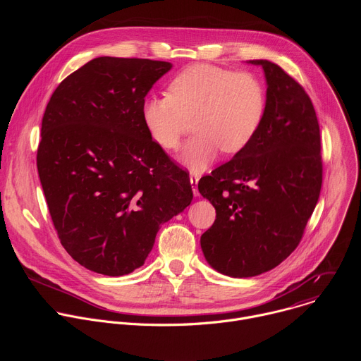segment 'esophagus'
I'll return each instance as SVG.
<instances>
[{
	"label": "esophagus",
	"instance_id": "1",
	"mask_svg": "<svg viewBox=\"0 0 361 361\" xmlns=\"http://www.w3.org/2000/svg\"><path fill=\"white\" fill-rule=\"evenodd\" d=\"M190 183H191V187H192V192H194V195H195V197H197V195H200L198 188H197V185H198V177H197V176H190Z\"/></svg>",
	"mask_w": 361,
	"mask_h": 361
}]
</instances>
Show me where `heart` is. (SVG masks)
Returning <instances> with one entry per match:
<instances>
[{"mask_svg":"<svg viewBox=\"0 0 361 361\" xmlns=\"http://www.w3.org/2000/svg\"><path fill=\"white\" fill-rule=\"evenodd\" d=\"M267 110L264 84L250 73L197 63L181 70L169 84V95L142 101L141 120L151 140L173 151L180 147L188 120L195 135L180 161L191 171L209 169L220 151L241 152L260 131Z\"/></svg>","mask_w":361,"mask_h":361,"instance_id":"1","label":"heart"}]
</instances>
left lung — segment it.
<instances>
[{"label":"left lung","mask_w":361,"mask_h":361,"mask_svg":"<svg viewBox=\"0 0 361 361\" xmlns=\"http://www.w3.org/2000/svg\"><path fill=\"white\" fill-rule=\"evenodd\" d=\"M267 110L250 145L198 181L216 209L201 250L219 273L254 277L277 267L298 245L320 197V127L310 97L267 60Z\"/></svg>","instance_id":"1"}]
</instances>
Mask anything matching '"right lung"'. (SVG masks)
Instances as JSON below:
<instances>
[{"label": "right lung", "mask_w": 361, "mask_h": 361, "mask_svg": "<svg viewBox=\"0 0 361 361\" xmlns=\"http://www.w3.org/2000/svg\"><path fill=\"white\" fill-rule=\"evenodd\" d=\"M171 63L98 57L51 95L37 169L67 252L82 267L118 277L141 267L161 224L192 200L188 174L141 120L145 95Z\"/></svg>", "instance_id": "obj_1"}]
</instances>
